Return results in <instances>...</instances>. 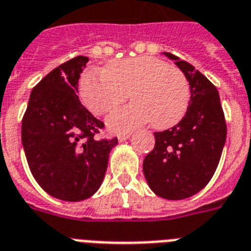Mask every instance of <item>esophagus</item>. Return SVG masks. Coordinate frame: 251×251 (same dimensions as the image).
Instances as JSON below:
<instances>
[{"label": "esophagus", "instance_id": "esophagus-1", "mask_svg": "<svg viewBox=\"0 0 251 251\" xmlns=\"http://www.w3.org/2000/svg\"><path fill=\"white\" fill-rule=\"evenodd\" d=\"M131 132H128V133H123V135H119V137H118V140H119L120 142L126 141V140H128V138L131 137Z\"/></svg>", "mask_w": 251, "mask_h": 251}]
</instances>
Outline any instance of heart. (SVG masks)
<instances>
[{
	"mask_svg": "<svg viewBox=\"0 0 251 251\" xmlns=\"http://www.w3.org/2000/svg\"><path fill=\"white\" fill-rule=\"evenodd\" d=\"M128 93L133 103L110 114L113 132H127L150 123L157 129L174 127L188 111L189 81L184 72L154 57L110 62L106 70L88 71L80 81V96L94 115H105L123 103Z\"/></svg>",
	"mask_w": 251,
	"mask_h": 251,
	"instance_id": "obj_1",
	"label": "heart"
}]
</instances>
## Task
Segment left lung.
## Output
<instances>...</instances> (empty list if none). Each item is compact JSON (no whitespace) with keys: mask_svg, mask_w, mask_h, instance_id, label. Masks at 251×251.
Here are the masks:
<instances>
[{"mask_svg":"<svg viewBox=\"0 0 251 251\" xmlns=\"http://www.w3.org/2000/svg\"><path fill=\"white\" fill-rule=\"evenodd\" d=\"M184 72L190 87L188 111L179 123L154 132L155 146L144 159V175L154 193L184 200L211 180L227 138V124L215 85L185 61L163 53Z\"/></svg>","mask_w":251,"mask_h":251,"instance_id":"1","label":"left lung"}]
</instances>
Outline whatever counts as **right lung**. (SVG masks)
I'll use <instances>...</instances> for the list:
<instances>
[{"label": "right lung", "mask_w": 251, "mask_h": 251, "mask_svg": "<svg viewBox=\"0 0 251 251\" xmlns=\"http://www.w3.org/2000/svg\"><path fill=\"white\" fill-rule=\"evenodd\" d=\"M88 61L79 55L49 72L32 89L22 120V144L32 175L46 193L62 201H83L97 192L118 144L116 137L94 138L103 123L76 94Z\"/></svg>", "instance_id": "obj_1"}]
</instances>
